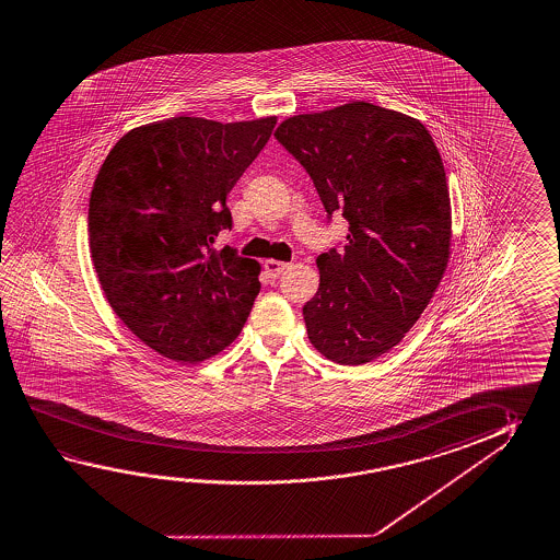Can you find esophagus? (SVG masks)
Returning a JSON list of instances; mask_svg holds the SVG:
<instances>
[{
	"instance_id": "obj_1",
	"label": "esophagus",
	"mask_w": 560,
	"mask_h": 560,
	"mask_svg": "<svg viewBox=\"0 0 560 560\" xmlns=\"http://www.w3.org/2000/svg\"><path fill=\"white\" fill-rule=\"evenodd\" d=\"M266 273L271 277V279H277V277L283 273L284 269H289V264H284V261H277V259H267L266 261Z\"/></svg>"
}]
</instances>
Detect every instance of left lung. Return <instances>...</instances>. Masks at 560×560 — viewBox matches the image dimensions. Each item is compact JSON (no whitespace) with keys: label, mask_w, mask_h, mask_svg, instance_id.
Segmentation results:
<instances>
[{"label":"left lung","mask_w":560,"mask_h":560,"mask_svg":"<svg viewBox=\"0 0 560 560\" xmlns=\"http://www.w3.org/2000/svg\"><path fill=\"white\" fill-rule=\"evenodd\" d=\"M276 138L311 175L328 219L349 222L343 248L316 259L308 339L324 358L363 365L418 322L450 261L440 150L420 120L365 102L289 117Z\"/></svg>","instance_id":"left-lung-1"}]
</instances>
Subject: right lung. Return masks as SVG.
Returning <instances> with one entry per match:
<instances>
[{
	"label": "right lung",
	"instance_id": "obj_1",
	"mask_svg": "<svg viewBox=\"0 0 560 560\" xmlns=\"http://www.w3.org/2000/svg\"><path fill=\"white\" fill-rule=\"evenodd\" d=\"M276 125V117L158 120L120 138L95 177L88 214L95 273L115 314L164 358H212L248 320L259 264L212 244L232 229L226 195Z\"/></svg>",
	"mask_w": 560,
	"mask_h": 560
}]
</instances>
